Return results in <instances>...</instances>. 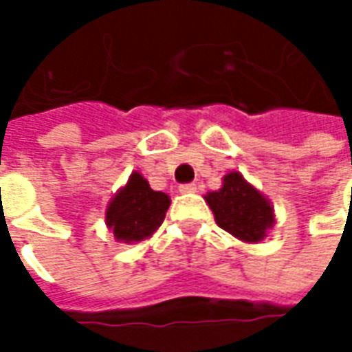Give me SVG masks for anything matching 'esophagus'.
<instances>
[{
    "mask_svg": "<svg viewBox=\"0 0 352 352\" xmlns=\"http://www.w3.org/2000/svg\"><path fill=\"white\" fill-rule=\"evenodd\" d=\"M179 192H183V194H194V192H196V184L194 183L181 184V186H179Z\"/></svg>",
    "mask_w": 352,
    "mask_h": 352,
    "instance_id": "obj_1",
    "label": "esophagus"
}]
</instances>
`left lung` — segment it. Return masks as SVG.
<instances>
[{"mask_svg":"<svg viewBox=\"0 0 352 352\" xmlns=\"http://www.w3.org/2000/svg\"><path fill=\"white\" fill-rule=\"evenodd\" d=\"M206 199L217 224L237 239L256 243L264 239L265 230L272 228L270 201L239 173H228L221 190L209 192Z\"/></svg>","mask_w":352,"mask_h":352,"instance_id":"obj_1","label":"left lung"}]
</instances>
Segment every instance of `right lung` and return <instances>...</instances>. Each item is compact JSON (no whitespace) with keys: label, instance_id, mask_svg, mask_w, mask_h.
<instances>
[{"label":"right lung","instance_id":"1","mask_svg":"<svg viewBox=\"0 0 352 352\" xmlns=\"http://www.w3.org/2000/svg\"><path fill=\"white\" fill-rule=\"evenodd\" d=\"M168 207V194L153 190L143 177L133 173L109 204L105 221L118 241H143L158 230Z\"/></svg>","mask_w":352,"mask_h":352}]
</instances>
